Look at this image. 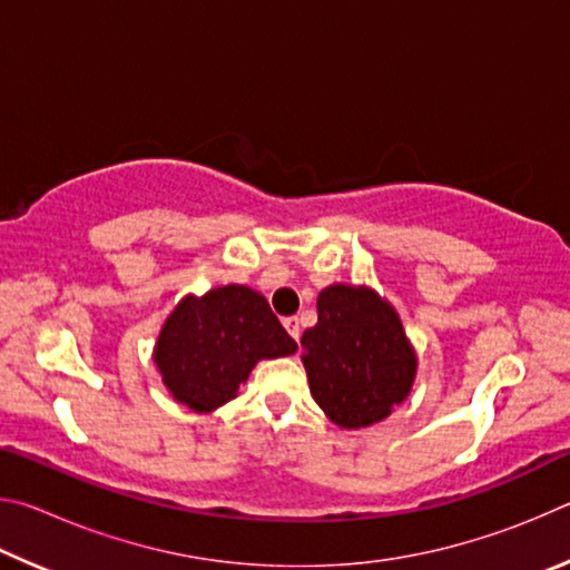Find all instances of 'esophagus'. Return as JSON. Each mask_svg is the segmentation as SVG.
Listing matches in <instances>:
<instances>
[{"mask_svg": "<svg viewBox=\"0 0 570 570\" xmlns=\"http://www.w3.org/2000/svg\"><path fill=\"white\" fill-rule=\"evenodd\" d=\"M284 326H286V332L292 334V340H296V342H298V336H302V326H298V320H296V316H286V320H284Z\"/></svg>", "mask_w": 570, "mask_h": 570, "instance_id": "obj_1", "label": "esophagus"}]
</instances>
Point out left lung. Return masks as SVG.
<instances>
[{"label": "left lung", "mask_w": 570, "mask_h": 570, "mask_svg": "<svg viewBox=\"0 0 570 570\" xmlns=\"http://www.w3.org/2000/svg\"><path fill=\"white\" fill-rule=\"evenodd\" d=\"M316 314L320 322L302 336L316 404L344 430L390 417L417 377V352L397 308L372 286L332 284L320 292Z\"/></svg>", "instance_id": "1"}]
</instances>
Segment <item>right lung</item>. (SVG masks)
Listing matches in <instances>:
<instances>
[{
  "mask_svg": "<svg viewBox=\"0 0 570 570\" xmlns=\"http://www.w3.org/2000/svg\"><path fill=\"white\" fill-rule=\"evenodd\" d=\"M294 352L264 294L226 284L180 298L160 326L153 362L173 400L208 414L236 397L258 362Z\"/></svg>",
  "mask_w": 570,
  "mask_h": 570,
  "instance_id": "add662e5",
  "label": "right lung"
}]
</instances>
